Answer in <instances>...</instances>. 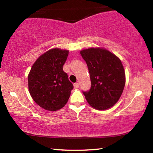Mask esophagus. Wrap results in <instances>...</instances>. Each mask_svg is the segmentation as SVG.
I'll use <instances>...</instances> for the list:
<instances>
[{
  "label": "esophagus",
  "instance_id": "obj_1",
  "mask_svg": "<svg viewBox=\"0 0 153 153\" xmlns=\"http://www.w3.org/2000/svg\"><path fill=\"white\" fill-rule=\"evenodd\" d=\"M74 86L75 88H79V84H78V83H77V82L74 83Z\"/></svg>",
  "mask_w": 153,
  "mask_h": 153
}]
</instances>
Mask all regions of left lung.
Returning <instances> with one entry per match:
<instances>
[{"mask_svg": "<svg viewBox=\"0 0 153 153\" xmlns=\"http://www.w3.org/2000/svg\"><path fill=\"white\" fill-rule=\"evenodd\" d=\"M88 68L91 88L83 92L92 107L108 109L117 103L126 84V74L117 56L103 48H90L80 51Z\"/></svg>", "mask_w": 153, "mask_h": 153, "instance_id": "obj_1", "label": "left lung"}]
</instances>
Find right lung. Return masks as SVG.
Segmentation results:
<instances>
[{"label":"right lung","mask_w":153,"mask_h":153,"mask_svg":"<svg viewBox=\"0 0 153 153\" xmlns=\"http://www.w3.org/2000/svg\"><path fill=\"white\" fill-rule=\"evenodd\" d=\"M69 51L55 48L37 59L28 74V88L36 104L45 110L55 111L68 101L72 83L63 69Z\"/></svg>","instance_id":"obj_1"}]
</instances>
